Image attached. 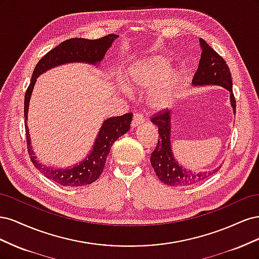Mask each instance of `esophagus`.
I'll list each match as a JSON object with an SVG mask.
<instances>
[{"label":"esophagus","instance_id":"34e87169","mask_svg":"<svg viewBox=\"0 0 259 259\" xmlns=\"http://www.w3.org/2000/svg\"><path fill=\"white\" fill-rule=\"evenodd\" d=\"M144 116L140 113H134V116H133L132 120V127H137L139 124L144 123Z\"/></svg>","mask_w":259,"mask_h":259}]
</instances>
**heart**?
<instances>
[{
  "label": "heart",
  "instance_id": "b5f03b06",
  "mask_svg": "<svg viewBox=\"0 0 259 259\" xmlns=\"http://www.w3.org/2000/svg\"><path fill=\"white\" fill-rule=\"evenodd\" d=\"M168 66L167 58L153 56L131 67L126 72L131 89L143 91L153 86L148 96V105L152 110L168 108L175 101L182 86V74L176 69H167Z\"/></svg>",
  "mask_w": 259,
  "mask_h": 259
}]
</instances>
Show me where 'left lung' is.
I'll list each match as a JSON object with an SVG mask.
<instances>
[{
  "label": "left lung",
  "mask_w": 259,
  "mask_h": 259,
  "mask_svg": "<svg viewBox=\"0 0 259 259\" xmlns=\"http://www.w3.org/2000/svg\"><path fill=\"white\" fill-rule=\"evenodd\" d=\"M202 49L201 59L197 72L194 73L192 83L193 85H219L230 92V101L236 114V98L232 93V79L228 65L225 59L217 54L210 46L200 38ZM151 122L158 126L159 140L153 152L151 153L150 162L162 183L167 186L185 187L191 186L206 179L210 175L215 174L221 166L203 173H194L189 169L183 168L174 159L170 147V116L169 111L163 110L154 113L151 116Z\"/></svg>",
  "instance_id": "obj_1"
}]
</instances>
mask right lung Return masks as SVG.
<instances>
[{
  "label": "right lung",
  "mask_w": 259,
  "mask_h": 259,
  "mask_svg": "<svg viewBox=\"0 0 259 259\" xmlns=\"http://www.w3.org/2000/svg\"><path fill=\"white\" fill-rule=\"evenodd\" d=\"M117 37L116 34H108L97 40H88L83 37H73L61 42L56 48L50 51L37 62L31 77V82L25 94V126L27 148L31 162L41 171V173L54 183L66 187H82L96 182L103 173L107 156L110 152L112 144L115 140L124 135L130 130L132 122V113L123 114L121 116H113L103 123L98 136L93 146V150L83 162L72 168L57 169L51 166H44L36 161L34 152L30 145L29 130L27 126L28 108L31 93H32L36 77L53 67H56L67 62H88L96 65L103 60L108 49Z\"/></svg>",
  "instance_id": "right-lung-1"
}]
</instances>
